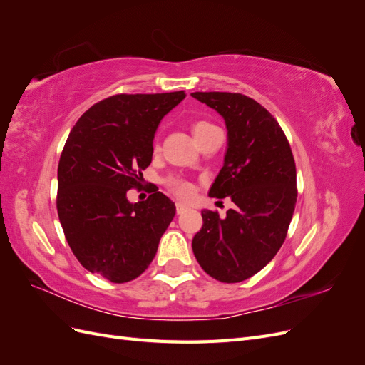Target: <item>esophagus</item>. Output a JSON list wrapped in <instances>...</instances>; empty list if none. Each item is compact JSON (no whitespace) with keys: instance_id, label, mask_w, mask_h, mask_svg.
I'll use <instances>...</instances> for the list:
<instances>
[{"instance_id":"obj_1","label":"esophagus","mask_w":365,"mask_h":365,"mask_svg":"<svg viewBox=\"0 0 365 365\" xmlns=\"http://www.w3.org/2000/svg\"><path fill=\"white\" fill-rule=\"evenodd\" d=\"M187 210V207L184 205V204H181V202H176V215H182L184 212Z\"/></svg>"}]
</instances>
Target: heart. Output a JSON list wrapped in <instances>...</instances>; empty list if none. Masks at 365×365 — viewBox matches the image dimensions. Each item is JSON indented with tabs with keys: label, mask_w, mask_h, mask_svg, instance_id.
Instances as JSON below:
<instances>
[{
	"label": "heart",
	"mask_w": 365,
	"mask_h": 365,
	"mask_svg": "<svg viewBox=\"0 0 365 365\" xmlns=\"http://www.w3.org/2000/svg\"><path fill=\"white\" fill-rule=\"evenodd\" d=\"M216 126L213 123H210L207 120H200L195 121L192 125V132L196 138V141H200L202 137H205L210 130L215 129ZM168 187L169 190L180 197V200H189V197L193 195V185L181 178H169L168 180Z\"/></svg>",
	"instance_id": "b5f03b06"
}]
</instances>
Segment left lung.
I'll list each match as a JSON object with an SVG mask.
<instances>
[{
    "mask_svg": "<svg viewBox=\"0 0 365 365\" xmlns=\"http://www.w3.org/2000/svg\"><path fill=\"white\" fill-rule=\"evenodd\" d=\"M225 120L224 165L212 197L236 204L225 217L202 212L192 242L201 268L222 283L244 282L274 259L288 235L297 202V172L289 141L267 109L239 93H193Z\"/></svg>",
    "mask_w": 365,
    "mask_h": 365,
    "instance_id": "8db88e82",
    "label": "left lung"
}]
</instances>
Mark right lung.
Segmentation results:
<instances>
[{
  "mask_svg": "<svg viewBox=\"0 0 365 365\" xmlns=\"http://www.w3.org/2000/svg\"><path fill=\"white\" fill-rule=\"evenodd\" d=\"M184 97H108L77 120L63 146L56 197L63 235L85 269L113 283L146 271L175 216V204L161 192L135 204L126 192L141 187L160 121Z\"/></svg>",
  "mask_w": 365,
  "mask_h": 365,
  "instance_id": "1",
  "label": "right lung"
}]
</instances>
